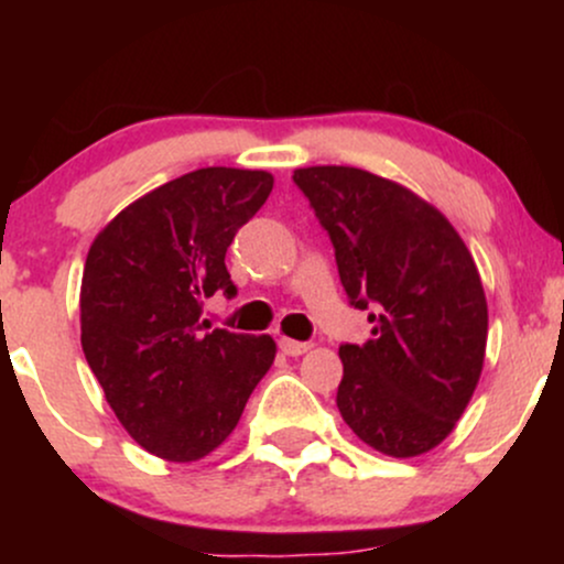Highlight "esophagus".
<instances>
[{
  "mask_svg": "<svg viewBox=\"0 0 564 564\" xmlns=\"http://www.w3.org/2000/svg\"><path fill=\"white\" fill-rule=\"evenodd\" d=\"M278 345H281V352L289 355V358H300V355H304L310 349L307 341H294V339H286V336H283Z\"/></svg>",
  "mask_w": 564,
  "mask_h": 564,
  "instance_id": "34e87169",
  "label": "esophagus"
}]
</instances>
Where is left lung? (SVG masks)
I'll list each match as a JSON object with an SVG mask.
<instances>
[{"mask_svg":"<svg viewBox=\"0 0 564 564\" xmlns=\"http://www.w3.org/2000/svg\"><path fill=\"white\" fill-rule=\"evenodd\" d=\"M294 183L332 236L347 296L371 307L373 339L339 347L341 419L384 456L430 453L485 364L488 302L467 243L430 200L358 166H304Z\"/></svg>","mask_w":564,"mask_h":564,"instance_id":"8db88e82","label":"left lung"}]
</instances>
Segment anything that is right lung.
Wrapping results in <instances>:
<instances>
[{
	"mask_svg": "<svg viewBox=\"0 0 564 564\" xmlns=\"http://www.w3.org/2000/svg\"><path fill=\"white\" fill-rule=\"evenodd\" d=\"M273 191L262 170L206 166L145 193L95 236L79 291L82 349L134 443L164 462L219 448L270 371V334L200 323L236 294L225 251Z\"/></svg>",
	"mask_w": 564,
	"mask_h": 564,
	"instance_id": "add662e5",
	"label": "right lung"
}]
</instances>
